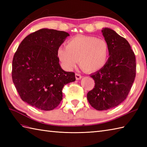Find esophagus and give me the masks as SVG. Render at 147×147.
<instances>
[{
	"instance_id": "1",
	"label": "esophagus",
	"mask_w": 147,
	"mask_h": 147,
	"mask_svg": "<svg viewBox=\"0 0 147 147\" xmlns=\"http://www.w3.org/2000/svg\"><path fill=\"white\" fill-rule=\"evenodd\" d=\"M75 77H76V79L77 80H80V79H82V76L81 75V74H80L76 73V74H75Z\"/></svg>"
}]
</instances>
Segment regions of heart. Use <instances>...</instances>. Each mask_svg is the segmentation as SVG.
<instances>
[{"instance_id":"heart-1","label":"heart","mask_w":147,"mask_h":147,"mask_svg":"<svg viewBox=\"0 0 147 147\" xmlns=\"http://www.w3.org/2000/svg\"><path fill=\"white\" fill-rule=\"evenodd\" d=\"M58 56L69 69L80 67L87 73L102 69L107 63L109 46L105 40L93 36L78 35L68 41L66 47H61Z\"/></svg>"}]
</instances>
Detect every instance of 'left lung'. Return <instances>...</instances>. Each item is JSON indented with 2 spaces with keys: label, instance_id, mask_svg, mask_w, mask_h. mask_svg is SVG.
<instances>
[{
  "label": "left lung",
  "instance_id": "1",
  "mask_svg": "<svg viewBox=\"0 0 147 147\" xmlns=\"http://www.w3.org/2000/svg\"><path fill=\"white\" fill-rule=\"evenodd\" d=\"M109 46V57L102 69L92 74L95 87L87 99L97 111L119 105L127 97L136 76V59L127 40L109 28L102 30Z\"/></svg>",
  "mask_w": 147,
  "mask_h": 147
}]
</instances>
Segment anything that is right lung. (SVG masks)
<instances>
[{
  "label": "right lung",
  "mask_w": 147,
  "mask_h": 147,
  "mask_svg": "<svg viewBox=\"0 0 147 147\" xmlns=\"http://www.w3.org/2000/svg\"><path fill=\"white\" fill-rule=\"evenodd\" d=\"M69 34L42 28L28 35L14 54L12 81L21 98L42 111L56 108L62 99V90L76 80L75 74L59 64L58 50Z\"/></svg>",
  "instance_id": "right-lung-1"
}]
</instances>
